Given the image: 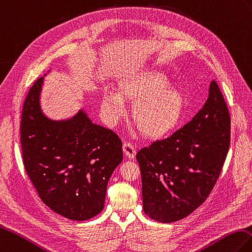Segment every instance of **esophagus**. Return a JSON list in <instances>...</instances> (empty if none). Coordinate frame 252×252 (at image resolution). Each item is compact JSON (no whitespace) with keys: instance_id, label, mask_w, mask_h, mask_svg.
Listing matches in <instances>:
<instances>
[{"instance_id":"esophagus-1","label":"esophagus","mask_w":252,"mask_h":252,"mask_svg":"<svg viewBox=\"0 0 252 252\" xmlns=\"http://www.w3.org/2000/svg\"><path fill=\"white\" fill-rule=\"evenodd\" d=\"M123 151H124V153L128 158H135L136 149L133 147V144H131L130 142L124 143V145H123Z\"/></svg>"}]
</instances>
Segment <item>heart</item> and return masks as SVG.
Instances as JSON below:
<instances>
[{"label": "heart", "instance_id": "heart-1", "mask_svg": "<svg viewBox=\"0 0 252 252\" xmlns=\"http://www.w3.org/2000/svg\"><path fill=\"white\" fill-rule=\"evenodd\" d=\"M159 71H148L122 80L117 94L107 92L101 99V114L110 126L125 115L123 100L133 101L131 117L145 137L159 138L171 131L181 121L186 98Z\"/></svg>", "mask_w": 252, "mask_h": 252}]
</instances>
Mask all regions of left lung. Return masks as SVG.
Listing matches in <instances>:
<instances>
[{
    "mask_svg": "<svg viewBox=\"0 0 252 252\" xmlns=\"http://www.w3.org/2000/svg\"><path fill=\"white\" fill-rule=\"evenodd\" d=\"M230 128L226 102L212 81L208 99L191 122L137 153L145 215L171 223L205 202L225 161Z\"/></svg>",
    "mask_w": 252,
    "mask_h": 252,
    "instance_id": "left-lung-1",
    "label": "left lung"
}]
</instances>
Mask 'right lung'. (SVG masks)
I'll return each instance as SVG.
<instances>
[{"instance_id":"1","label":"right lung","mask_w":252,"mask_h":252,"mask_svg":"<svg viewBox=\"0 0 252 252\" xmlns=\"http://www.w3.org/2000/svg\"><path fill=\"white\" fill-rule=\"evenodd\" d=\"M44 77L28 93L20 123L25 169L43 203L70 220L85 221L103 209L112 172L123 160L115 132L80 110L54 121L42 112Z\"/></svg>"}]
</instances>
